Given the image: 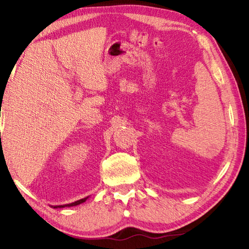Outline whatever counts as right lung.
<instances>
[{
    "label": "right lung",
    "instance_id": "1",
    "mask_svg": "<svg viewBox=\"0 0 249 249\" xmlns=\"http://www.w3.org/2000/svg\"><path fill=\"white\" fill-rule=\"evenodd\" d=\"M0 116H1V115H0ZM87 199H88V197H84V199H81V200H79V201H75V202H73V203L65 204V205H58V206H53V208H54V209H57V208H66V206H74V205H79V204L83 203V202H86V201H87Z\"/></svg>",
    "mask_w": 249,
    "mask_h": 249
}]
</instances>
